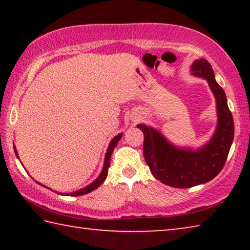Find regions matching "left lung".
<instances>
[{"label":"left lung","instance_id":"left-lung-1","mask_svg":"<svg viewBox=\"0 0 250 250\" xmlns=\"http://www.w3.org/2000/svg\"><path fill=\"white\" fill-rule=\"evenodd\" d=\"M191 70L194 76L207 80L216 100L217 126L210 140L197 150L181 149L152 126L137 125L145 134L143 154L151 173L163 184L177 188H192L213 180L225 166L234 140V119L225 91L215 80L210 64L204 58L196 59Z\"/></svg>","mask_w":250,"mask_h":250}]
</instances>
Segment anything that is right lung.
<instances>
[{"instance_id": "1", "label": "right lung", "mask_w": 250, "mask_h": 250, "mask_svg": "<svg viewBox=\"0 0 250 250\" xmlns=\"http://www.w3.org/2000/svg\"><path fill=\"white\" fill-rule=\"evenodd\" d=\"M121 137H122V133H120V134H118V135H116L115 138L112 139L111 140V142H110V145H109V146H108V150H107V152H105V155H104V167H103V171H101V173L99 174V176L97 177V179L92 182V183H90L89 185H87L86 188H82V189H78V191H75V192H71V193H66V194H64V193H58V194H62V195H70V196H79V195H83V194H87V193H90V192H92V191H95L96 188H98L99 186L103 184V182L105 180V177H107V175H108V168H109V167H110V158H111V154H112V152H113V150H115V147H116V146L118 145V142H119V140L121 139ZM15 149V147H14ZM15 151V154H16V156H18L19 158V154H18V151L16 150H14ZM40 184V183H39ZM40 185H42V184H40ZM44 186V185H43Z\"/></svg>"}]
</instances>
